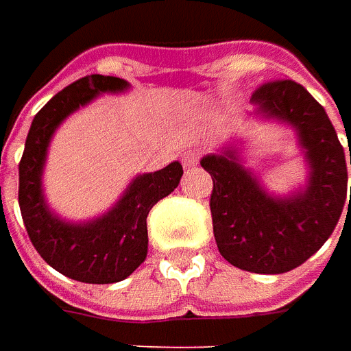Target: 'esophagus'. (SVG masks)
<instances>
[{
  "instance_id": "obj_1",
  "label": "esophagus",
  "mask_w": 351,
  "mask_h": 351,
  "mask_svg": "<svg viewBox=\"0 0 351 351\" xmlns=\"http://www.w3.org/2000/svg\"><path fill=\"white\" fill-rule=\"evenodd\" d=\"M199 160H201V150L199 148H189L182 156V162L185 168H193V166L199 164Z\"/></svg>"
}]
</instances>
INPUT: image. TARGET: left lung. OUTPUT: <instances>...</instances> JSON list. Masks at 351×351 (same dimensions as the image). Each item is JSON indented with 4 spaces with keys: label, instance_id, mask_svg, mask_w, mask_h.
I'll return each instance as SVG.
<instances>
[{
    "label": "left lung",
    "instance_id": "obj_1",
    "mask_svg": "<svg viewBox=\"0 0 351 351\" xmlns=\"http://www.w3.org/2000/svg\"><path fill=\"white\" fill-rule=\"evenodd\" d=\"M252 103L265 119L297 130L311 169L308 182L293 195L274 197L238 162L234 150L205 156L201 166L213 178V232L221 256L234 267L285 274L306 262L340 221L348 201L344 148L324 107L289 77L262 84Z\"/></svg>",
    "mask_w": 351,
    "mask_h": 351
}]
</instances>
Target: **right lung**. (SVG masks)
Returning a JSON list of instances; mask_svg holds the SVG:
<instances>
[{
  "mask_svg": "<svg viewBox=\"0 0 351 351\" xmlns=\"http://www.w3.org/2000/svg\"><path fill=\"white\" fill-rule=\"evenodd\" d=\"M127 88L121 77L91 74L58 91L34 115L19 162V207L27 234L50 267L82 283L123 281L146 260V217L160 199L178 187L183 176L180 162L154 173H142L132 180L113 209L89 223H66L48 210L43 168L54 130L93 97Z\"/></svg>",
  "mask_w": 351,
  "mask_h": 351,
  "instance_id": "1",
  "label": "right lung"
}]
</instances>
